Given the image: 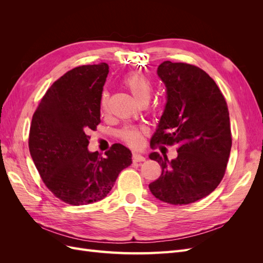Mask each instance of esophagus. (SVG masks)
<instances>
[{"label":"esophagus","instance_id":"1","mask_svg":"<svg viewBox=\"0 0 263 263\" xmlns=\"http://www.w3.org/2000/svg\"><path fill=\"white\" fill-rule=\"evenodd\" d=\"M145 160H146L145 157H142V156L137 155V154H134L133 155V161L134 162H142V161H145Z\"/></svg>","mask_w":263,"mask_h":263}]
</instances>
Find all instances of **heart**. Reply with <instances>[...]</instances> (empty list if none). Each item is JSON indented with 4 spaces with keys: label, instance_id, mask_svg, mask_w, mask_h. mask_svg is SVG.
<instances>
[{
    "label": "heart",
    "instance_id": "b5f03b06",
    "mask_svg": "<svg viewBox=\"0 0 263 263\" xmlns=\"http://www.w3.org/2000/svg\"><path fill=\"white\" fill-rule=\"evenodd\" d=\"M122 83L140 105L148 104L151 94H153V84L145 74L130 73L123 79ZM108 99V92L103 91L100 97V107L102 112H106ZM119 136L126 145L132 148H140L145 142V130L138 128V127L127 126L119 132Z\"/></svg>",
    "mask_w": 263,
    "mask_h": 263
}]
</instances>
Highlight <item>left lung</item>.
<instances>
[{"instance_id":"8db88e82","label":"left lung","mask_w":263,"mask_h":263,"mask_svg":"<svg viewBox=\"0 0 263 263\" xmlns=\"http://www.w3.org/2000/svg\"><path fill=\"white\" fill-rule=\"evenodd\" d=\"M157 72L168 100L150 147L178 145V157L169 161L164 155L150 154L162 173L149 189L165 203H194L224 178L232 149L227 103L213 79L196 66L163 61Z\"/></svg>"}]
</instances>
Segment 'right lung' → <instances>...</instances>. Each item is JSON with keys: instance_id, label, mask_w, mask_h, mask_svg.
Returning <instances> with one entry per match:
<instances>
[{"instance_id": "add662e5", "label": "right lung", "mask_w": 263, "mask_h": 263, "mask_svg": "<svg viewBox=\"0 0 263 263\" xmlns=\"http://www.w3.org/2000/svg\"><path fill=\"white\" fill-rule=\"evenodd\" d=\"M107 63L80 66L49 87L33 115L28 147L45 185L70 205L106 197L121 171L132 164V153L114 144L99 156L87 150L90 130L101 123L100 97Z\"/></svg>"}]
</instances>
